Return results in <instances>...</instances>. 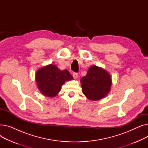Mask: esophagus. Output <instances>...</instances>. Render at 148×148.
<instances>
[{
    "instance_id": "1",
    "label": "esophagus",
    "mask_w": 148,
    "mask_h": 148,
    "mask_svg": "<svg viewBox=\"0 0 148 148\" xmlns=\"http://www.w3.org/2000/svg\"><path fill=\"white\" fill-rule=\"evenodd\" d=\"M73 76L74 79H77V77H78V74H77V73H73Z\"/></svg>"
}]
</instances>
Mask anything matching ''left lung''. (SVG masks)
<instances>
[{
	"instance_id": "1",
	"label": "left lung",
	"mask_w": 148,
	"mask_h": 148,
	"mask_svg": "<svg viewBox=\"0 0 148 148\" xmlns=\"http://www.w3.org/2000/svg\"><path fill=\"white\" fill-rule=\"evenodd\" d=\"M82 92L87 98L98 101L106 97L111 90L110 74L103 68L90 66L87 74L80 79Z\"/></svg>"
}]
</instances>
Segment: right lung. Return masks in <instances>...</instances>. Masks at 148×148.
Wrapping results in <instances>:
<instances>
[{
  "label": "right lung",
  "instance_id": "obj_1",
  "mask_svg": "<svg viewBox=\"0 0 148 148\" xmlns=\"http://www.w3.org/2000/svg\"><path fill=\"white\" fill-rule=\"evenodd\" d=\"M73 77L67 69L60 70L57 66L49 64L39 69L35 74L36 86L40 92L45 97H56L66 82Z\"/></svg>",
  "mask_w": 148,
  "mask_h": 148
}]
</instances>
